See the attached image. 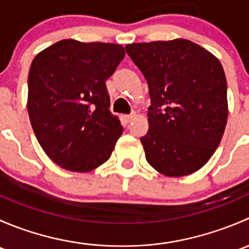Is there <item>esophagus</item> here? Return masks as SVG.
Returning a JSON list of instances; mask_svg holds the SVG:
<instances>
[{
  "label": "esophagus",
  "mask_w": 249,
  "mask_h": 249,
  "mask_svg": "<svg viewBox=\"0 0 249 249\" xmlns=\"http://www.w3.org/2000/svg\"><path fill=\"white\" fill-rule=\"evenodd\" d=\"M135 118H136V114H126V115H124V119H125V122H126V123H130V122H131V120H134Z\"/></svg>",
  "instance_id": "1"
}]
</instances>
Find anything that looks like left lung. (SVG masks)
<instances>
[{"mask_svg": "<svg viewBox=\"0 0 249 249\" xmlns=\"http://www.w3.org/2000/svg\"><path fill=\"white\" fill-rule=\"evenodd\" d=\"M149 88V129L141 137L148 164L164 176L200 170L222 141L227 78L219 60L183 38L125 47Z\"/></svg>", "mask_w": 249, "mask_h": 249, "instance_id": "8db88e82", "label": "left lung"}]
</instances>
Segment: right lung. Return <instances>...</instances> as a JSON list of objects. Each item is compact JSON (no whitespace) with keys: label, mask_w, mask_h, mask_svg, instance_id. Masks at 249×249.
<instances>
[{"label":"right lung","mask_w":249,"mask_h":249,"mask_svg":"<svg viewBox=\"0 0 249 249\" xmlns=\"http://www.w3.org/2000/svg\"><path fill=\"white\" fill-rule=\"evenodd\" d=\"M122 44L62 39L35 56L27 110L37 141L60 167L89 172L109 159L123 126L109 110L106 80Z\"/></svg>","instance_id":"right-lung-1"}]
</instances>
